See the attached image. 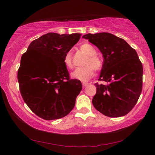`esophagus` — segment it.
Instances as JSON below:
<instances>
[{"label":"esophagus","instance_id":"34e87169","mask_svg":"<svg viewBox=\"0 0 155 155\" xmlns=\"http://www.w3.org/2000/svg\"><path fill=\"white\" fill-rule=\"evenodd\" d=\"M89 84V83H87V82H82V85H83V87H86V86H87Z\"/></svg>","mask_w":155,"mask_h":155}]
</instances>
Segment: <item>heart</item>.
I'll list each match as a JSON object with an SVG mask.
<instances>
[{
  "label": "heart",
  "mask_w": 155,
  "mask_h": 155,
  "mask_svg": "<svg viewBox=\"0 0 155 155\" xmlns=\"http://www.w3.org/2000/svg\"><path fill=\"white\" fill-rule=\"evenodd\" d=\"M80 50L86 55L82 64L84 66L78 68L71 73V77L73 79L85 82L90 80L94 75V70L100 71L102 68V61L96 55L97 51L92 45L89 43H84L80 45ZM63 63L68 68H73V56L71 51H68L63 58Z\"/></svg>",
  "instance_id": "b5f03b06"
}]
</instances>
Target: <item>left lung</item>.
Listing matches in <instances>:
<instances>
[{"instance_id": "left-lung-1", "label": "left lung", "mask_w": 155, "mask_h": 155, "mask_svg": "<svg viewBox=\"0 0 155 155\" xmlns=\"http://www.w3.org/2000/svg\"><path fill=\"white\" fill-rule=\"evenodd\" d=\"M82 38L94 44L104 57L96 94L95 109L115 118L128 114L136 104L143 87V68L137 52L124 39L112 34H87Z\"/></svg>"}]
</instances>
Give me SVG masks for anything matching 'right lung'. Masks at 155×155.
Returning <instances> with one entry per match:
<instances>
[{
  "label": "right lung",
  "mask_w": 155,
  "mask_h": 155,
  "mask_svg": "<svg viewBox=\"0 0 155 155\" xmlns=\"http://www.w3.org/2000/svg\"><path fill=\"white\" fill-rule=\"evenodd\" d=\"M80 37L78 33H48L34 40L21 58L18 73L21 95L44 120L64 117L75 107L82 85L80 80L71 79L63 58Z\"/></svg>",
  "instance_id": "obj_1"
}]
</instances>
